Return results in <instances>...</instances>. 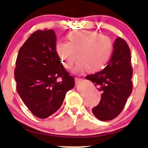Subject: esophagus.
Returning a JSON list of instances; mask_svg holds the SVG:
<instances>
[{
  "label": "esophagus",
  "mask_w": 148,
  "mask_h": 148,
  "mask_svg": "<svg viewBox=\"0 0 148 148\" xmlns=\"http://www.w3.org/2000/svg\"><path fill=\"white\" fill-rule=\"evenodd\" d=\"M82 80V79H81V78H78V77H75V82L76 84H79L80 82Z\"/></svg>",
  "instance_id": "obj_1"
}]
</instances>
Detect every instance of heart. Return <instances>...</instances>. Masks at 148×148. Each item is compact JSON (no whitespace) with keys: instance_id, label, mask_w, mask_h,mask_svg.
Listing matches in <instances>:
<instances>
[{"instance_id":"obj_1","label":"heart","mask_w":148,"mask_h":148,"mask_svg":"<svg viewBox=\"0 0 148 148\" xmlns=\"http://www.w3.org/2000/svg\"><path fill=\"white\" fill-rule=\"evenodd\" d=\"M69 43L59 42L56 51L64 66L70 69L75 61L73 73L82 74L88 70H101L108 61L112 51V42L109 37L90 31H75L68 36Z\"/></svg>"}]
</instances>
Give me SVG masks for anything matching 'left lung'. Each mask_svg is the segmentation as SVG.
<instances>
[{
  "label": "left lung",
  "instance_id": "8db88e82",
  "mask_svg": "<svg viewBox=\"0 0 148 148\" xmlns=\"http://www.w3.org/2000/svg\"><path fill=\"white\" fill-rule=\"evenodd\" d=\"M132 73L130 48L124 40L117 38L106 66L86 77L101 92L99 104L92 109L98 119L110 121L121 113L132 92Z\"/></svg>",
  "mask_w": 148,
  "mask_h": 148
}]
</instances>
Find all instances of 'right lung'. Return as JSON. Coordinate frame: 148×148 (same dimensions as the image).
Here are the masks:
<instances>
[{"mask_svg":"<svg viewBox=\"0 0 148 148\" xmlns=\"http://www.w3.org/2000/svg\"><path fill=\"white\" fill-rule=\"evenodd\" d=\"M56 47L53 30H38L21 47L16 62L18 93L32 114L40 119L54 114L75 86L74 78L64 68Z\"/></svg>","mask_w":148,"mask_h":148,"instance_id":"right-lung-1","label":"right lung"}]
</instances>
